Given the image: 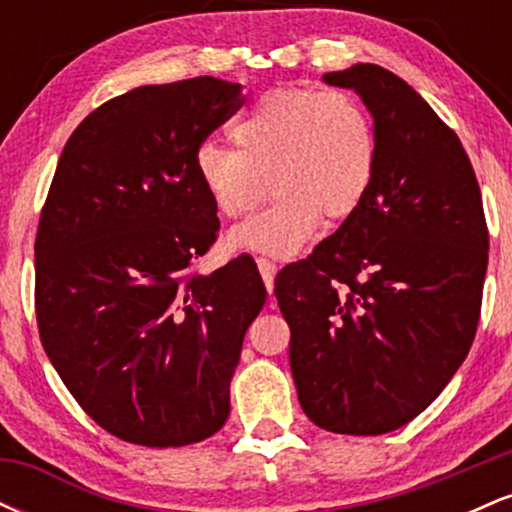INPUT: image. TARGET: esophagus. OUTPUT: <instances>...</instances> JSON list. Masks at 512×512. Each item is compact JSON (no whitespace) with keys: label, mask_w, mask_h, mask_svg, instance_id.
Instances as JSON below:
<instances>
[{"label":"esophagus","mask_w":512,"mask_h":512,"mask_svg":"<svg viewBox=\"0 0 512 512\" xmlns=\"http://www.w3.org/2000/svg\"><path fill=\"white\" fill-rule=\"evenodd\" d=\"M257 267H260V274L264 279V286H267V291L274 289V274H276V264L272 260H267V257H257Z\"/></svg>","instance_id":"1"}]
</instances>
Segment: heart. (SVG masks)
<instances>
[{
	"label": "heart",
	"mask_w": 512,
	"mask_h": 512,
	"mask_svg": "<svg viewBox=\"0 0 512 512\" xmlns=\"http://www.w3.org/2000/svg\"><path fill=\"white\" fill-rule=\"evenodd\" d=\"M236 144H202L195 166L226 219L274 202L228 236L236 250L291 257L330 223L354 216L378 168V134L368 110L344 91L276 88L231 125Z\"/></svg>",
	"instance_id": "heart-1"
}]
</instances>
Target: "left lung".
<instances>
[{
  "label": "left lung",
  "mask_w": 512,
  "mask_h": 512,
  "mask_svg": "<svg viewBox=\"0 0 512 512\" xmlns=\"http://www.w3.org/2000/svg\"><path fill=\"white\" fill-rule=\"evenodd\" d=\"M322 79L373 115L366 202L274 281L308 419L346 436L409 424L450 383L477 334L489 228L457 134L378 64Z\"/></svg>",
  "instance_id": "8db88e82"
}]
</instances>
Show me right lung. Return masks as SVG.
Masks as SVG:
<instances>
[{"label":"right lung","instance_id":"obj_1","mask_svg":"<svg viewBox=\"0 0 512 512\" xmlns=\"http://www.w3.org/2000/svg\"><path fill=\"white\" fill-rule=\"evenodd\" d=\"M240 105V84L214 76L103 103L64 144L40 211V342L79 407L127 443H199L231 411L267 289L248 257L195 269L219 233L195 158Z\"/></svg>","mask_w":512,"mask_h":512}]
</instances>
